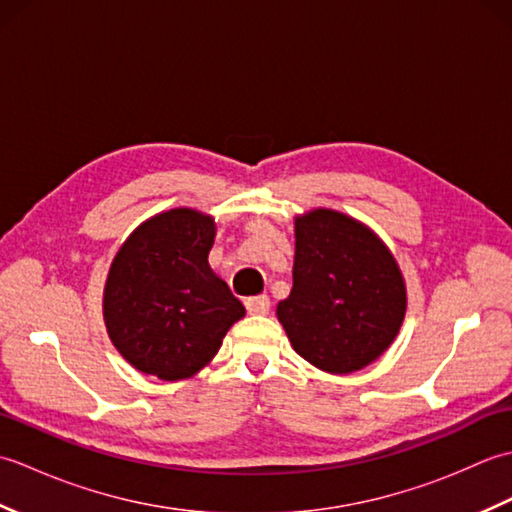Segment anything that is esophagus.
Listing matches in <instances>:
<instances>
[{"mask_svg":"<svg viewBox=\"0 0 512 512\" xmlns=\"http://www.w3.org/2000/svg\"><path fill=\"white\" fill-rule=\"evenodd\" d=\"M244 306L248 310V314H268L270 310V299L266 295H259V297H248L244 301Z\"/></svg>","mask_w":512,"mask_h":512,"instance_id":"esophagus-1","label":"esophagus"}]
</instances>
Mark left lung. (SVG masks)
<instances>
[{"label":"left lung","instance_id":"obj_1","mask_svg":"<svg viewBox=\"0 0 512 512\" xmlns=\"http://www.w3.org/2000/svg\"><path fill=\"white\" fill-rule=\"evenodd\" d=\"M295 237L292 290L277 317L308 363L356 372L387 350L405 319L396 259L367 226L330 209L297 217Z\"/></svg>","mask_w":512,"mask_h":512}]
</instances>
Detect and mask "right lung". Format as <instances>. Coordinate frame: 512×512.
Returning a JSON list of instances; mask_svg holds the SVG:
<instances>
[{"mask_svg": "<svg viewBox=\"0 0 512 512\" xmlns=\"http://www.w3.org/2000/svg\"><path fill=\"white\" fill-rule=\"evenodd\" d=\"M213 237V217L171 209L140 224L114 257L103 317L116 350L138 372L193 376L246 314L209 266Z\"/></svg>", "mask_w": 512, "mask_h": 512, "instance_id": "obj_1", "label": "right lung"}]
</instances>
